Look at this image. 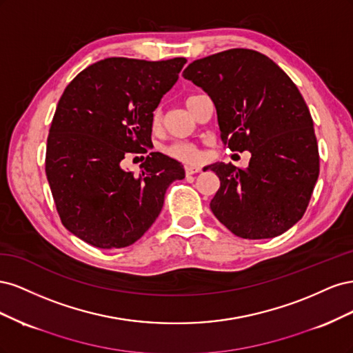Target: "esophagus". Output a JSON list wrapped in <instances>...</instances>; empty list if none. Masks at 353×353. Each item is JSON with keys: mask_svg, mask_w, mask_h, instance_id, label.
<instances>
[{"mask_svg": "<svg viewBox=\"0 0 353 353\" xmlns=\"http://www.w3.org/2000/svg\"><path fill=\"white\" fill-rule=\"evenodd\" d=\"M201 168L200 166H185V174L187 175H194L197 172H200Z\"/></svg>", "mask_w": 353, "mask_h": 353, "instance_id": "34e87169", "label": "esophagus"}]
</instances>
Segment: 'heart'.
Masks as SVG:
<instances>
[{
  "label": "heart",
  "mask_w": 353,
  "mask_h": 353,
  "mask_svg": "<svg viewBox=\"0 0 353 353\" xmlns=\"http://www.w3.org/2000/svg\"><path fill=\"white\" fill-rule=\"evenodd\" d=\"M194 97H197V95H190V97H187L185 103L188 104ZM160 117H162V116H160V110H156L153 113V125L154 126L160 123ZM165 153L169 157L176 159L183 163H196L199 160V156H200L199 148L194 144L185 143V141H178V143L170 144L169 147L165 148Z\"/></svg>",
  "instance_id": "heart-1"
}]
</instances>
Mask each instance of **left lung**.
Returning <instances> with one entry per match:
<instances>
[{
    "label": "left lung",
    "mask_w": 353,
    "mask_h": 353,
    "mask_svg": "<svg viewBox=\"0 0 353 353\" xmlns=\"http://www.w3.org/2000/svg\"><path fill=\"white\" fill-rule=\"evenodd\" d=\"M183 77L208 92L221 140L249 168L213 163V215L237 237L272 239L303 216L319 174L314 122L294 82L265 54L232 48L194 60Z\"/></svg>",
    "instance_id": "1"
}]
</instances>
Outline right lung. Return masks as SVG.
Returning a JSON list of instances; mask_svg holds the SVG:
<instances>
[{"mask_svg":"<svg viewBox=\"0 0 353 353\" xmlns=\"http://www.w3.org/2000/svg\"><path fill=\"white\" fill-rule=\"evenodd\" d=\"M187 60L110 57L83 69L63 92L52 117L46 174L61 223L100 249L131 245L153 225L178 160L150 153L135 176L121 166L152 144L153 112Z\"/></svg>","mask_w":353,"mask_h":353,"instance_id":"right-lung-1","label":"right lung"}]
</instances>
